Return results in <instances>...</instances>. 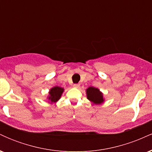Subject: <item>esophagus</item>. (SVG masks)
Masks as SVG:
<instances>
[{
  "mask_svg": "<svg viewBox=\"0 0 152 152\" xmlns=\"http://www.w3.org/2000/svg\"><path fill=\"white\" fill-rule=\"evenodd\" d=\"M74 88H78L80 87V84H78V83H75V84H74Z\"/></svg>",
  "mask_w": 152,
  "mask_h": 152,
  "instance_id": "34e87169",
  "label": "esophagus"
}]
</instances>
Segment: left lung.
I'll return each instance as SVG.
<instances>
[{"instance_id": "8db88e82", "label": "left lung", "mask_w": 152, "mask_h": 152, "mask_svg": "<svg viewBox=\"0 0 152 152\" xmlns=\"http://www.w3.org/2000/svg\"><path fill=\"white\" fill-rule=\"evenodd\" d=\"M86 97L92 104L99 105L105 102L104 97V94L98 88L93 86H89L86 90Z\"/></svg>"}]
</instances>
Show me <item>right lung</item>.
Instances as JSON below:
<instances>
[{
	"label": "right lung",
	"instance_id": "obj_1",
	"mask_svg": "<svg viewBox=\"0 0 152 152\" xmlns=\"http://www.w3.org/2000/svg\"><path fill=\"white\" fill-rule=\"evenodd\" d=\"M64 91V88L60 86H53L48 91V96H47L48 103L53 104L56 103L61 97Z\"/></svg>",
	"mask_w": 152,
	"mask_h": 152
}]
</instances>
